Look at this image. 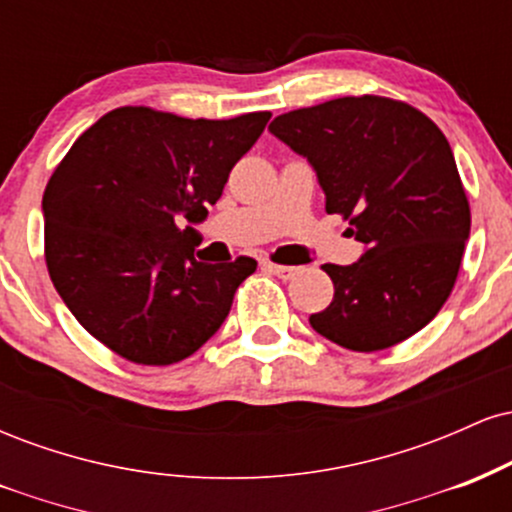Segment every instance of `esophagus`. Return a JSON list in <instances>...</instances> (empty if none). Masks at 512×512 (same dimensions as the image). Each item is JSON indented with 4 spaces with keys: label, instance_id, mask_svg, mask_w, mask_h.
Masks as SVG:
<instances>
[{
    "label": "esophagus",
    "instance_id": "34e87169",
    "mask_svg": "<svg viewBox=\"0 0 512 512\" xmlns=\"http://www.w3.org/2000/svg\"><path fill=\"white\" fill-rule=\"evenodd\" d=\"M264 269L279 276V279H291V276L298 274V267H291V264H274V262H264Z\"/></svg>",
    "mask_w": 512,
    "mask_h": 512
}]
</instances>
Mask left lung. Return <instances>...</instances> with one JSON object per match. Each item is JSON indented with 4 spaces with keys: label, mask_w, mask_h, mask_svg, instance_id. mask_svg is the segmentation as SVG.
<instances>
[{
    "label": "left lung",
    "mask_w": 512,
    "mask_h": 512,
    "mask_svg": "<svg viewBox=\"0 0 512 512\" xmlns=\"http://www.w3.org/2000/svg\"><path fill=\"white\" fill-rule=\"evenodd\" d=\"M308 158L327 214L366 245L354 264H325L334 298L310 315L351 351L390 349L424 330L448 301L469 238V202L445 134L409 103L346 96L269 125Z\"/></svg>",
    "instance_id": "obj_1"
}]
</instances>
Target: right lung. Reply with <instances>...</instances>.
<instances>
[{"mask_svg":"<svg viewBox=\"0 0 512 512\" xmlns=\"http://www.w3.org/2000/svg\"><path fill=\"white\" fill-rule=\"evenodd\" d=\"M272 113L187 120L125 105L72 144L43 195L45 262L88 334L142 366L192 356L226 320L252 257L197 262L192 226Z\"/></svg>","mask_w":512,"mask_h":512,"instance_id":"1","label":"right lung"}]
</instances>
